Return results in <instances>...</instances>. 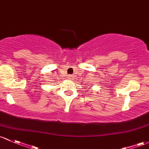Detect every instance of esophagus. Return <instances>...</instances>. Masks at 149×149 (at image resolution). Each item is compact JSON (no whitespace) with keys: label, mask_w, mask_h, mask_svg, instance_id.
<instances>
[{"label":"esophagus","mask_w":149,"mask_h":149,"mask_svg":"<svg viewBox=\"0 0 149 149\" xmlns=\"http://www.w3.org/2000/svg\"><path fill=\"white\" fill-rule=\"evenodd\" d=\"M72 78H73V76H69V77H68V79H71Z\"/></svg>","instance_id":"1"}]
</instances>
